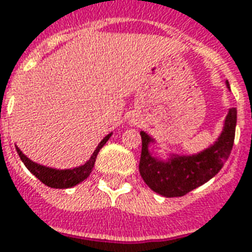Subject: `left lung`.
<instances>
[{
    "instance_id": "8db88e82",
    "label": "left lung",
    "mask_w": 252,
    "mask_h": 252,
    "mask_svg": "<svg viewBox=\"0 0 252 252\" xmlns=\"http://www.w3.org/2000/svg\"><path fill=\"white\" fill-rule=\"evenodd\" d=\"M226 84L230 88L228 82ZM235 126L237 109L231 108L224 120L222 133L211 147L193 156L173 155L166 161L152 156L148 147L153 143V139L144 130L140 132L143 149L139 170L144 182L153 191L168 198L182 197L203 185L214 177L227 161L234 145Z\"/></svg>"
}]
</instances>
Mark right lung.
<instances>
[{"label": "right lung", "instance_id": "obj_1", "mask_svg": "<svg viewBox=\"0 0 252 252\" xmlns=\"http://www.w3.org/2000/svg\"><path fill=\"white\" fill-rule=\"evenodd\" d=\"M112 136V133H109L105 136L104 139L101 140L97 148L95 149V152L92 153L91 158L86 162L84 165H80V166H76L74 169H63V170H59V169H53L49 168V166H43V165H39L32 161L30 158L25 156L24 153L21 152L18 147H15L17 149V153H18L19 158L22 160V162L25 164V166L30 170V172L35 176L41 182H43L45 185H47L49 188H54V189H67V188H72V186L78 185L82 181H84L86 178L90 176V173L92 172L94 169V165H95L96 156L100 151L101 148L104 147V144L108 141V139Z\"/></svg>", "mask_w": 252, "mask_h": 252}]
</instances>
